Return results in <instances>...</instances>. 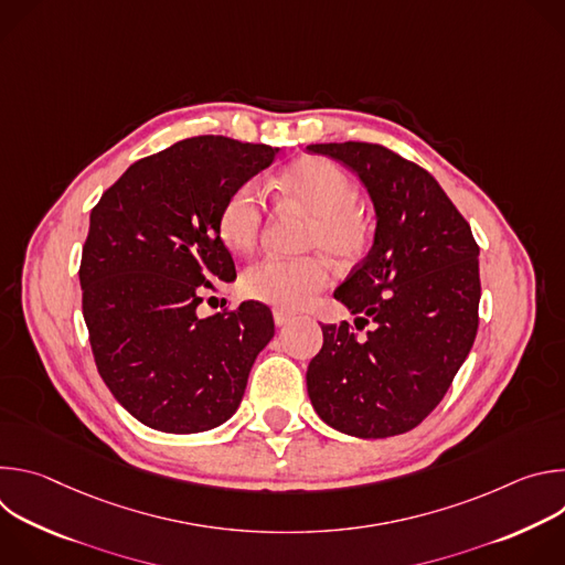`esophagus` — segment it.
Masks as SVG:
<instances>
[{
	"instance_id": "34e87169",
	"label": "esophagus",
	"mask_w": 565,
	"mask_h": 565,
	"mask_svg": "<svg viewBox=\"0 0 565 565\" xmlns=\"http://www.w3.org/2000/svg\"><path fill=\"white\" fill-rule=\"evenodd\" d=\"M292 312H288V310H284V308H275L273 310V319H275V324L277 327H284V324H288V321H292Z\"/></svg>"
}]
</instances>
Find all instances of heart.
Returning a JSON list of instances; mask_svg holds the SVG:
<instances>
[{
	"instance_id": "heart-1",
	"label": "heart",
	"mask_w": 565,
	"mask_h": 565,
	"mask_svg": "<svg viewBox=\"0 0 565 565\" xmlns=\"http://www.w3.org/2000/svg\"><path fill=\"white\" fill-rule=\"evenodd\" d=\"M281 192L310 214L306 248L324 250L338 264L358 262L366 248L371 227L358 207V185L327 158H301L281 174ZM266 221L264 192L257 181L234 188L218 210V236L234 253H250L259 244ZM329 284V266L317 257H266L241 277V290L255 301L277 308H301Z\"/></svg>"
}]
</instances>
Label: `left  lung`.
I'll return each mask as SVG.
<instances>
[{"instance_id": "left-lung-1", "label": "left lung", "mask_w": 565, "mask_h": 565, "mask_svg": "<svg viewBox=\"0 0 565 565\" xmlns=\"http://www.w3.org/2000/svg\"><path fill=\"white\" fill-rule=\"evenodd\" d=\"M364 183L375 207L369 255L333 292L359 324H321L306 386L317 416L355 438L418 427L445 397L478 331V246L438 181L373 142L308 145ZM363 328V327H362Z\"/></svg>"}]
</instances>
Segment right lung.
Segmentation results:
<instances>
[{
  "mask_svg": "<svg viewBox=\"0 0 565 565\" xmlns=\"http://www.w3.org/2000/svg\"><path fill=\"white\" fill-rule=\"evenodd\" d=\"M277 147L185 138L136 163L92 210L79 262L83 315L100 377L142 425L199 434L241 405L273 340L268 306L199 317L212 281H232L218 236L225 196L266 170Z\"/></svg>",
  "mask_w": 565,
  "mask_h": 565,
  "instance_id": "add662e5",
  "label": "right lung"
}]
</instances>
